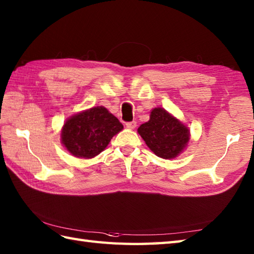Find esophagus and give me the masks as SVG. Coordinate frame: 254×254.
I'll return each mask as SVG.
<instances>
[{
    "instance_id": "34e87169",
    "label": "esophagus",
    "mask_w": 254,
    "mask_h": 254,
    "mask_svg": "<svg viewBox=\"0 0 254 254\" xmlns=\"http://www.w3.org/2000/svg\"><path fill=\"white\" fill-rule=\"evenodd\" d=\"M127 128H130V130H133V128H135L136 127V122L135 121H132V122H127Z\"/></svg>"
}]
</instances>
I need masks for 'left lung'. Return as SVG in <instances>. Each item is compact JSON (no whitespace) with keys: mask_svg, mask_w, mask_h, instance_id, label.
Instances as JSON below:
<instances>
[{"mask_svg":"<svg viewBox=\"0 0 254 254\" xmlns=\"http://www.w3.org/2000/svg\"><path fill=\"white\" fill-rule=\"evenodd\" d=\"M137 132L152 152L164 159L178 157L190 141V128L164 108H154Z\"/></svg>","mask_w":254,"mask_h":254,"instance_id":"1","label":"left lung"}]
</instances>
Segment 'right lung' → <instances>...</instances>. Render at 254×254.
Returning a JSON list of instances; mask_svg holds the SVG:
<instances>
[{
	"mask_svg": "<svg viewBox=\"0 0 254 254\" xmlns=\"http://www.w3.org/2000/svg\"><path fill=\"white\" fill-rule=\"evenodd\" d=\"M122 128L118 118L105 107L97 106L66 119L61 130V143L75 157L90 159L105 150Z\"/></svg>",
	"mask_w": 254,
	"mask_h": 254,
	"instance_id": "add662e5",
	"label": "right lung"
}]
</instances>
